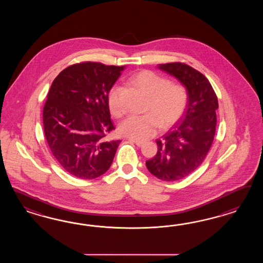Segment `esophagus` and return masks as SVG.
Instances as JSON below:
<instances>
[{"mask_svg":"<svg viewBox=\"0 0 263 263\" xmlns=\"http://www.w3.org/2000/svg\"><path fill=\"white\" fill-rule=\"evenodd\" d=\"M130 142H132V143H136L138 146H142L143 145V142L142 141H138V140H133V139H130Z\"/></svg>","mask_w":263,"mask_h":263,"instance_id":"obj_1","label":"esophagus"}]
</instances>
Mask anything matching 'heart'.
I'll return each instance as SVG.
<instances>
[{
	"mask_svg": "<svg viewBox=\"0 0 263 263\" xmlns=\"http://www.w3.org/2000/svg\"><path fill=\"white\" fill-rule=\"evenodd\" d=\"M138 88L148 96L144 115L129 116L120 124L123 135L136 140H147L155 135L161 126L167 128L183 117L189 101V92L181 83L171 80L152 70H143L132 78ZM107 103L111 114L120 118L125 112L121 100L120 85H114L107 96Z\"/></svg>",
	"mask_w": 263,
	"mask_h": 263,
	"instance_id": "1",
	"label": "heart"
}]
</instances>
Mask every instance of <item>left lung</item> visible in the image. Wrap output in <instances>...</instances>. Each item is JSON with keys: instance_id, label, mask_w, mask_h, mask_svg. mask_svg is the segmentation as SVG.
<instances>
[{"instance_id": "obj_1", "label": "left lung", "mask_w": 263, "mask_h": 263, "mask_svg": "<svg viewBox=\"0 0 263 263\" xmlns=\"http://www.w3.org/2000/svg\"><path fill=\"white\" fill-rule=\"evenodd\" d=\"M188 89L183 119L162 139L156 140V155L145 162L152 175L164 181L180 180L204 161L215 136L218 98L206 77L188 64H160Z\"/></svg>"}]
</instances>
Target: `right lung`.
<instances>
[{"label": "right lung", "mask_w": 263, "mask_h": 263, "mask_svg": "<svg viewBox=\"0 0 263 263\" xmlns=\"http://www.w3.org/2000/svg\"><path fill=\"white\" fill-rule=\"evenodd\" d=\"M123 66L83 62L61 72L52 83L43 107V130L59 165L80 179H93L111 167L120 140L107 96Z\"/></svg>", "instance_id": "1"}]
</instances>
